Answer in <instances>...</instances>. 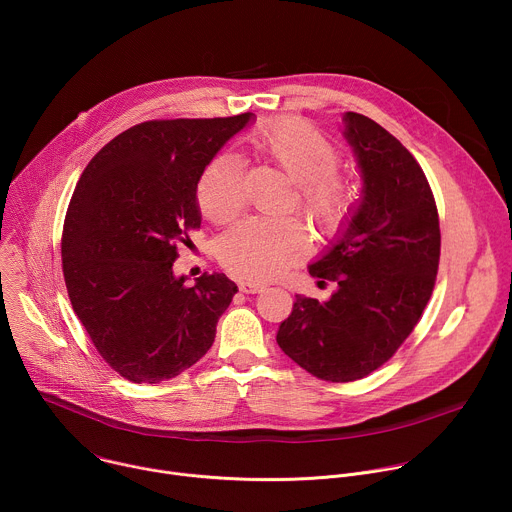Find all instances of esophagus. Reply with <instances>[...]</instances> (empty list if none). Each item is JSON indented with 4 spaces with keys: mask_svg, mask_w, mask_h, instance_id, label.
<instances>
[{
    "mask_svg": "<svg viewBox=\"0 0 512 512\" xmlns=\"http://www.w3.org/2000/svg\"><path fill=\"white\" fill-rule=\"evenodd\" d=\"M239 289L243 291V294H259V291L265 289L263 283H255L251 279H241L239 281Z\"/></svg>",
    "mask_w": 512,
    "mask_h": 512,
    "instance_id": "esophagus-1",
    "label": "esophagus"
}]
</instances>
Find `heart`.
Returning <instances> with one entry per match:
<instances>
[{"label": "heart", "instance_id": "1", "mask_svg": "<svg viewBox=\"0 0 512 512\" xmlns=\"http://www.w3.org/2000/svg\"><path fill=\"white\" fill-rule=\"evenodd\" d=\"M253 150L281 168L296 188V206L324 235L338 233L354 212L358 190L338 168L336 145L304 121H275L257 127L249 137ZM243 164L216 156L202 172L196 198L210 223L225 225L245 204ZM308 251V235L289 218H247L218 245L221 263L237 277L269 281Z\"/></svg>", "mask_w": 512, "mask_h": 512}]
</instances>
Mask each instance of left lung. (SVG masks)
I'll use <instances>...</instances> for the list:
<instances>
[{
    "mask_svg": "<svg viewBox=\"0 0 512 512\" xmlns=\"http://www.w3.org/2000/svg\"><path fill=\"white\" fill-rule=\"evenodd\" d=\"M344 135L364 196L344 235L314 265L328 302L296 296L277 332L279 348L310 375L350 383L371 375L417 326L440 267V216L429 182L405 145L377 121L344 115Z\"/></svg>",
    "mask_w": 512,
    "mask_h": 512,
    "instance_id": "obj_1",
    "label": "left lung"
}]
</instances>
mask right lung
I'll list each match as a JSON object with an SVG mask.
<instances>
[{"instance_id":"obj_1","label":"right lung","mask_w":512,"mask_h":512,"mask_svg":"<svg viewBox=\"0 0 512 512\" xmlns=\"http://www.w3.org/2000/svg\"><path fill=\"white\" fill-rule=\"evenodd\" d=\"M251 113L154 119L95 154L72 192L62 229L68 300L109 367L131 383L178 377L214 342L237 285L174 275L178 243L200 229L196 188L204 168Z\"/></svg>"}]
</instances>
